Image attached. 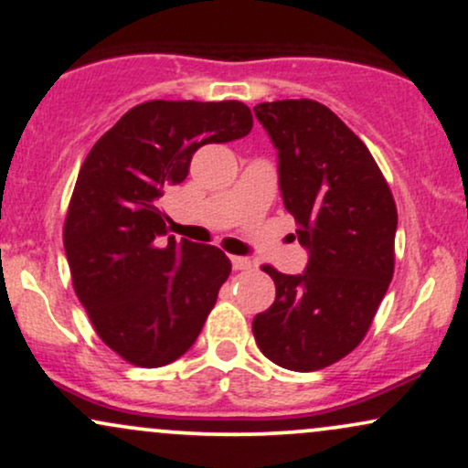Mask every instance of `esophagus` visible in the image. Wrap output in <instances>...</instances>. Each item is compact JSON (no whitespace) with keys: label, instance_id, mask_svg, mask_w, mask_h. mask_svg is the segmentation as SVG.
Returning <instances> with one entry per match:
<instances>
[{"label":"esophagus","instance_id":"esophagus-1","mask_svg":"<svg viewBox=\"0 0 468 468\" xmlns=\"http://www.w3.org/2000/svg\"><path fill=\"white\" fill-rule=\"evenodd\" d=\"M230 263H233V270H250L252 261L248 257H230Z\"/></svg>","mask_w":468,"mask_h":468}]
</instances>
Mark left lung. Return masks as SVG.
<instances>
[{"mask_svg": "<svg viewBox=\"0 0 468 468\" xmlns=\"http://www.w3.org/2000/svg\"><path fill=\"white\" fill-rule=\"evenodd\" d=\"M278 149L282 203L309 248L303 274L263 265L276 300L252 333L271 363L317 371L347 356L374 322L395 270L398 207L376 159L333 110L313 99L259 103Z\"/></svg>", "mask_w": 468, "mask_h": 468, "instance_id": "8db88e82", "label": "left lung"}]
</instances>
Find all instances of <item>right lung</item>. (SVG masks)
<instances>
[{"label":"right lung","mask_w":468,"mask_h":468,"mask_svg":"<svg viewBox=\"0 0 468 468\" xmlns=\"http://www.w3.org/2000/svg\"><path fill=\"white\" fill-rule=\"evenodd\" d=\"M252 129L241 101H146L105 132L81 164L67 220L73 289L94 330L135 367L168 365L197 341L230 274L220 248L176 241L159 198L211 142Z\"/></svg>","instance_id":"1"}]
</instances>
